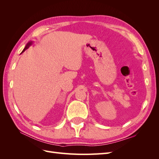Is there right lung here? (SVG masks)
Instances as JSON below:
<instances>
[{
    "label": "right lung",
    "instance_id": "right-lung-1",
    "mask_svg": "<svg viewBox=\"0 0 159 159\" xmlns=\"http://www.w3.org/2000/svg\"><path fill=\"white\" fill-rule=\"evenodd\" d=\"M31 44H32V42H29V43H28V44H27V45L26 46V47L25 48V49H24V50H23L22 52H25V50H26V49H28V48H29L30 45H31Z\"/></svg>",
    "mask_w": 159,
    "mask_h": 159
}]
</instances>
